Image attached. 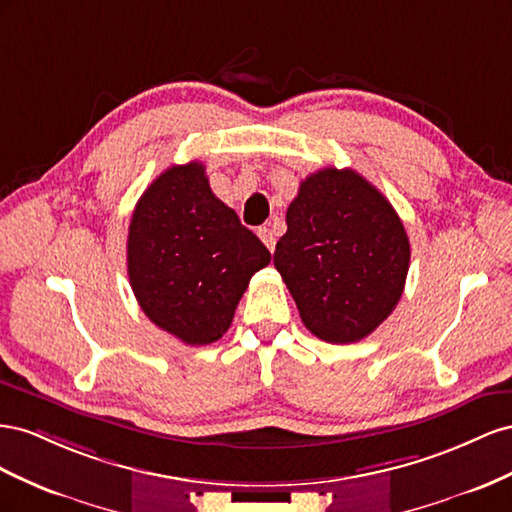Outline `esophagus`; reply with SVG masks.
I'll return each mask as SVG.
<instances>
[{
    "label": "esophagus",
    "instance_id": "obj_1",
    "mask_svg": "<svg viewBox=\"0 0 512 512\" xmlns=\"http://www.w3.org/2000/svg\"><path fill=\"white\" fill-rule=\"evenodd\" d=\"M257 236L261 238V242H264L270 251H274V246H276V231L272 229V227H259L257 229Z\"/></svg>",
    "mask_w": 512,
    "mask_h": 512
}]
</instances>
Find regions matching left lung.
<instances>
[{"instance_id":"left-lung-1","label":"left lung","mask_w":512,"mask_h":512,"mask_svg":"<svg viewBox=\"0 0 512 512\" xmlns=\"http://www.w3.org/2000/svg\"><path fill=\"white\" fill-rule=\"evenodd\" d=\"M274 266L302 324L326 343H356L401 300L410 240L399 214L354 169L326 167L300 182Z\"/></svg>"}]
</instances>
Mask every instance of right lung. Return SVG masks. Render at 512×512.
<instances>
[{
  "label": "right lung",
  "mask_w": 512,
  "mask_h": 512,
  "mask_svg": "<svg viewBox=\"0 0 512 512\" xmlns=\"http://www.w3.org/2000/svg\"><path fill=\"white\" fill-rule=\"evenodd\" d=\"M270 257L212 193L199 160L160 173L130 218V287L143 313L186 345L223 337L248 281Z\"/></svg>",
  "instance_id": "add662e5"
}]
</instances>
